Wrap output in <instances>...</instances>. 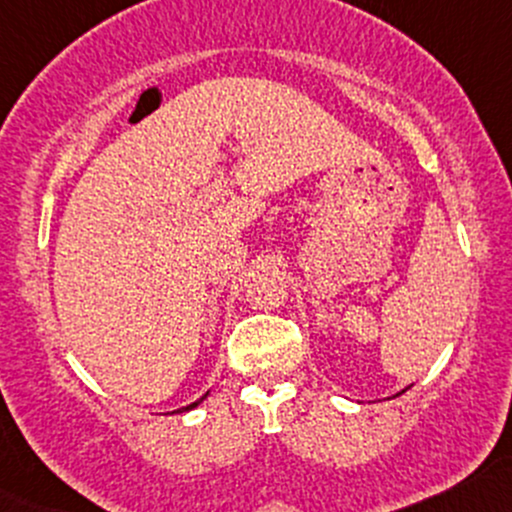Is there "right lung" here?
Here are the masks:
<instances>
[{"label":"right lung","mask_w":512,"mask_h":512,"mask_svg":"<svg viewBox=\"0 0 512 512\" xmlns=\"http://www.w3.org/2000/svg\"><path fill=\"white\" fill-rule=\"evenodd\" d=\"M206 398V396H204ZM204 398H199V401H196V403H192V406H187V408H179V411H192V408H196V406H199V403L201 401H204Z\"/></svg>","instance_id":"add662e5"}]
</instances>
